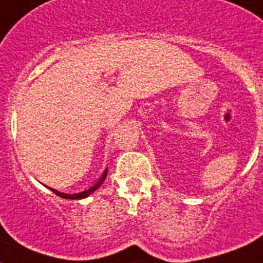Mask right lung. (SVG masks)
Instances as JSON below:
<instances>
[{"mask_svg":"<svg viewBox=\"0 0 263 263\" xmlns=\"http://www.w3.org/2000/svg\"><path fill=\"white\" fill-rule=\"evenodd\" d=\"M105 178H107V171L103 174V176H101L100 179H99V182L96 183V184H93V186L90 187V189L85 190V191H83V193H79V194H64V193H60V191H57V190H53V189H50V190H52L53 193L56 194V195L61 196V198H65V199H83V198H87L88 195H90V194L93 193L95 190H98L99 187L101 186V183L104 182Z\"/></svg>","mask_w":263,"mask_h":263,"instance_id":"obj_1","label":"right lung"}]
</instances>
